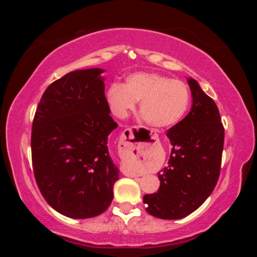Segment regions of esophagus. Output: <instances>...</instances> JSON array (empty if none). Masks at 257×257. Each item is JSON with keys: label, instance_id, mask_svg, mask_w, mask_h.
Listing matches in <instances>:
<instances>
[{"label": "esophagus", "instance_id": "1", "mask_svg": "<svg viewBox=\"0 0 257 257\" xmlns=\"http://www.w3.org/2000/svg\"><path fill=\"white\" fill-rule=\"evenodd\" d=\"M135 132H138V128L137 127H134V128H130V129H125L123 134H122V137H121V145H123L124 150L129 151L130 154H134V152H136L138 153L139 149H141V143H138L136 139H134V135L133 133ZM122 173L124 176L127 177H135V176H138V173L134 172L132 170H129L128 168L122 167Z\"/></svg>", "mask_w": 257, "mask_h": 257}]
</instances>
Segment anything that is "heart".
Instances as JSON below:
<instances>
[{"instance_id":"1","label":"heart","mask_w":257,"mask_h":257,"mask_svg":"<svg viewBox=\"0 0 257 257\" xmlns=\"http://www.w3.org/2000/svg\"><path fill=\"white\" fill-rule=\"evenodd\" d=\"M105 98L111 112L125 118L139 102V111L147 123L155 128H168L184 118L190 102L185 82L155 72H136L125 82H112Z\"/></svg>"}]
</instances>
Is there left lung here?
<instances>
[{
  "instance_id": "1",
  "label": "left lung",
  "mask_w": 257,
  "mask_h": 257,
  "mask_svg": "<svg viewBox=\"0 0 257 257\" xmlns=\"http://www.w3.org/2000/svg\"><path fill=\"white\" fill-rule=\"evenodd\" d=\"M193 105L167 132L172 146L168 167L158 173V193L143 197L146 211L164 220L182 219L202 205L219 179L224 129L214 101L188 78Z\"/></svg>"
}]
</instances>
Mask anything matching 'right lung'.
Segmentation results:
<instances>
[{
	"label": "right lung",
	"mask_w": 257,
	"mask_h": 257,
	"mask_svg": "<svg viewBox=\"0 0 257 257\" xmlns=\"http://www.w3.org/2000/svg\"><path fill=\"white\" fill-rule=\"evenodd\" d=\"M103 69L76 70L47 87L33 122L37 186L61 214L88 219L107 210L119 169L108 152L118 124L104 95Z\"/></svg>",
	"instance_id": "right-lung-1"
}]
</instances>
